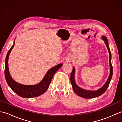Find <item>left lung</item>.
Returning <instances> with one entry per match:
<instances>
[{
	"instance_id": "8db88e82",
	"label": "left lung",
	"mask_w": 122,
	"mask_h": 122,
	"mask_svg": "<svg viewBox=\"0 0 122 122\" xmlns=\"http://www.w3.org/2000/svg\"><path fill=\"white\" fill-rule=\"evenodd\" d=\"M102 38L105 41V43L106 44V46H107V48L108 49V52H109V54H110V73L109 77H108L107 82H106L105 84L103 85V86L102 87H101L99 90H98L97 91H90L84 90L83 89H81V88L79 87L78 86H77L76 82H75V80H74L75 69L74 68H73V70H72V71L71 72V76H70V80H71V84L72 85V87H73V89L74 90V91L75 92V93H76L77 95H79L82 97L85 98H94L96 97H99V96L101 95L106 91V90H107L108 85L110 84L111 79H112V75H113V67L112 65V63H111V52L109 48V46H108V42L107 38L105 37V36H103Z\"/></svg>"
}]
</instances>
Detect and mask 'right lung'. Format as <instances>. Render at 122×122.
I'll use <instances>...</instances> for the list:
<instances>
[{"label":"right lung","instance_id":"obj_1","mask_svg":"<svg viewBox=\"0 0 122 122\" xmlns=\"http://www.w3.org/2000/svg\"><path fill=\"white\" fill-rule=\"evenodd\" d=\"M15 44L13 45L11 48L10 49L7 54L6 60H5V76L6 81L9 87L14 91L20 97L25 98H30L37 97L42 95L45 93L49 86L52 77L56 72L61 68L62 64H59L56 66L49 70L46 73L42 81L40 83L34 85H25L15 82L12 79L9 72L8 69V58L9 53L11 52Z\"/></svg>","mask_w":122,"mask_h":122}]
</instances>
